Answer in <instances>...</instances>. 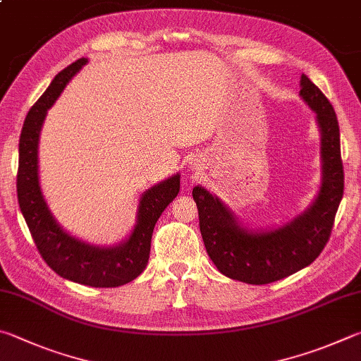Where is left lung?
<instances>
[{"label": "left lung", "instance_id": "8db88e82", "mask_svg": "<svg viewBox=\"0 0 361 361\" xmlns=\"http://www.w3.org/2000/svg\"><path fill=\"white\" fill-rule=\"evenodd\" d=\"M300 87V96L316 112L322 158V185L306 212L274 231L252 232L241 227L231 209L207 189H192L209 259L227 278L246 284L274 283L312 264L330 238L343 199L344 170L336 114L322 91L305 74Z\"/></svg>", "mask_w": 361, "mask_h": 361}]
</instances>
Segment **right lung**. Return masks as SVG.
Wrapping results in <instances>:
<instances>
[{
	"instance_id": "right-lung-1",
	"label": "right lung",
	"mask_w": 361,
	"mask_h": 361,
	"mask_svg": "<svg viewBox=\"0 0 361 361\" xmlns=\"http://www.w3.org/2000/svg\"><path fill=\"white\" fill-rule=\"evenodd\" d=\"M87 61V58H80L58 72L50 87L26 115L18 143L17 197L37 251L51 270L72 283L91 287H118L130 283L145 270L154 224L169 203L178 195L180 175L170 176L143 192L134 231L120 245L112 247L93 246L63 231L51 216L39 186V134L47 110Z\"/></svg>"
}]
</instances>
